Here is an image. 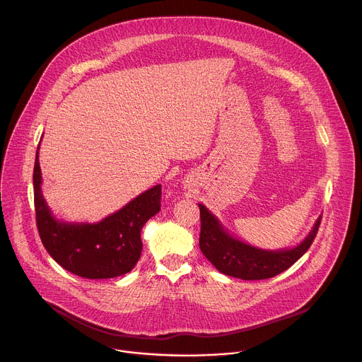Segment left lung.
<instances>
[{
	"mask_svg": "<svg viewBox=\"0 0 362 362\" xmlns=\"http://www.w3.org/2000/svg\"><path fill=\"white\" fill-rule=\"evenodd\" d=\"M197 204L202 253L221 274L243 281L268 279L286 271L311 246L321 223V216H318L313 229L292 247L262 249L233 236L204 204Z\"/></svg>",
	"mask_w": 362,
	"mask_h": 362,
	"instance_id": "obj_1",
	"label": "left lung"
}]
</instances>
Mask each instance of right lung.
Instances as JSON below:
<instances>
[{
	"mask_svg": "<svg viewBox=\"0 0 362 362\" xmlns=\"http://www.w3.org/2000/svg\"><path fill=\"white\" fill-rule=\"evenodd\" d=\"M38 150L40 144L33 175L34 204L38 233L49 256L66 271L87 279L130 272L141 255V228L160 211L162 185L144 190L100 222H67L53 215L42 196Z\"/></svg>",
	"mask_w": 362,
	"mask_h": 362,
	"instance_id": "right-lung-1",
	"label": "right lung"
}]
</instances>
